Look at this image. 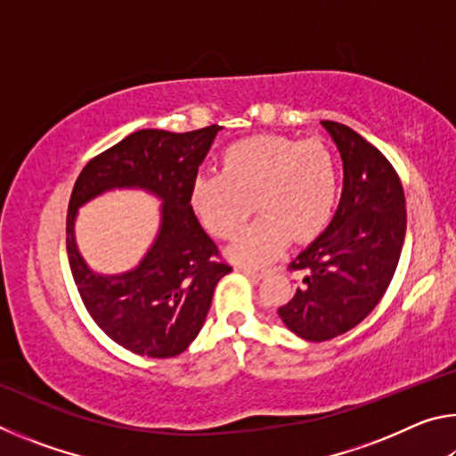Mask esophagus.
I'll return each mask as SVG.
<instances>
[{"label": "esophagus", "mask_w": 456, "mask_h": 456, "mask_svg": "<svg viewBox=\"0 0 456 456\" xmlns=\"http://www.w3.org/2000/svg\"><path fill=\"white\" fill-rule=\"evenodd\" d=\"M241 272H243L245 275H249L251 280H261V277H264V275L267 273V269H257V267H247V265H243Z\"/></svg>", "instance_id": "obj_1"}]
</instances>
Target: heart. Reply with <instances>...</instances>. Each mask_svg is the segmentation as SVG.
Listing matches in <instances>:
<instances>
[{"label":"heart","instance_id":"heart-1","mask_svg":"<svg viewBox=\"0 0 456 456\" xmlns=\"http://www.w3.org/2000/svg\"><path fill=\"white\" fill-rule=\"evenodd\" d=\"M189 203L200 225L219 239L235 237L256 209L261 217L231 247L245 264H265L296 241L323 233L338 203V168L318 138L261 134L233 142L219 173L199 175Z\"/></svg>","mask_w":456,"mask_h":456}]
</instances>
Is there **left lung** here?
I'll use <instances>...</instances> for the list:
<instances>
[{"label": "left lung", "mask_w": 456, "mask_h": 456, "mask_svg": "<svg viewBox=\"0 0 456 456\" xmlns=\"http://www.w3.org/2000/svg\"><path fill=\"white\" fill-rule=\"evenodd\" d=\"M344 163V189L328 229L288 265L302 288L280 318L307 342L352 330L380 302L395 277L406 233V203L390 160L356 130L322 120Z\"/></svg>", "instance_id": "obj_1"}]
</instances>
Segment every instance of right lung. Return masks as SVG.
<instances>
[{"label": "right lung", "instance_id": "1", "mask_svg": "<svg viewBox=\"0 0 456 456\" xmlns=\"http://www.w3.org/2000/svg\"><path fill=\"white\" fill-rule=\"evenodd\" d=\"M219 130V125L191 133L136 130L90 159L74 183L66 251L76 288L100 330L138 356L173 358L187 350L203 328L215 285L231 272L189 203L199 165ZM125 186H141L164 199L161 231L133 273L98 276L75 247V211L100 191Z\"/></svg>", "mask_w": 456, "mask_h": 456}]
</instances>
